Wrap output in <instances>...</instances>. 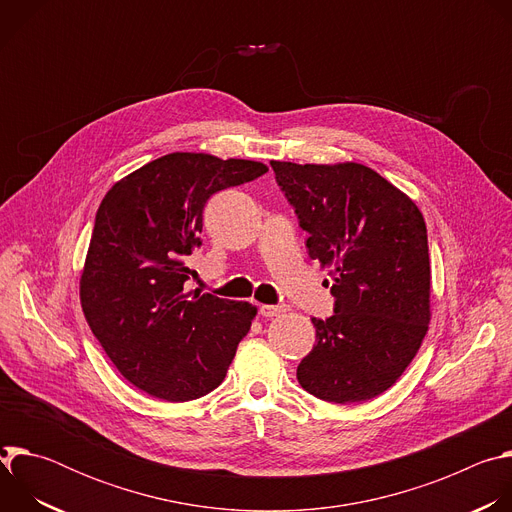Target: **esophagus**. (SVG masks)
<instances>
[{
  "label": "esophagus",
  "instance_id": "34e87169",
  "mask_svg": "<svg viewBox=\"0 0 512 512\" xmlns=\"http://www.w3.org/2000/svg\"><path fill=\"white\" fill-rule=\"evenodd\" d=\"M289 308L285 306V304H277V306H261L259 308V314L261 316H265V318H273V316H281V314H285Z\"/></svg>",
  "mask_w": 512,
  "mask_h": 512
}]
</instances>
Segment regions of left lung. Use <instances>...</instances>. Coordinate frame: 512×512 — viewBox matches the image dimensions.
<instances>
[{"instance_id":"8db88e82","label":"left lung","mask_w":512,"mask_h":512,"mask_svg":"<svg viewBox=\"0 0 512 512\" xmlns=\"http://www.w3.org/2000/svg\"><path fill=\"white\" fill-rule=\"evenodd\" d=\"M310 235L308 255L330 269L334 314L312 318L316 344L298 381L328 403L369 401L397 383L431 320L427 229L417 204L356 164L271 162Z\"/></svg>"}]
</instances>
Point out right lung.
Instances as JSON below:
<instances>
[{"label":"right lung","mask_w":512,"mask_h":512,"mask_svg":"<svg viewBox=\"0 0 512 512\" xmlns=\"http://www.w3.org/2000/svg\"><path fill=\"white\" fill-rule=\"evenodd\" d=\"M267 172L253 160L174 152L105 194L81 273V306L115 369L168 403L223 383L257 308L186 294L206 200Z\"/></svg>","instance_id":"1"}]
</instances>
